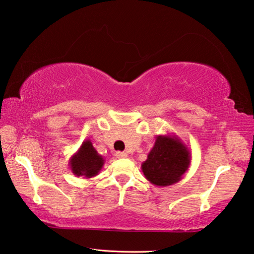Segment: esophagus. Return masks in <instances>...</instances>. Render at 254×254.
I'll return each mask as SVG.
<instances>
[{
    "label": "esophagus",
    "mask_w": 254,
    "mask_h": 254,
    "mask_svg": "<svg viewBox=\"0 0 254 254\" xmlns=\"http://www.w3.org/2000/svg\"><path fill=\"white\" fill-rule=\"evenodd\" d=\"M116 156H117V158H126L128 155L125 152H117L116 153Z\"/></svg>",
    "instance_id": "obj_1"
}]
</instances>
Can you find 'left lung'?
Wrapping results in <instances>:
<instances>
[{
    "label": "left lung",
    "instance_id": "left-lung-1",
    "mask_svg": "<svg viewBox=\"0 0 254 254\" xmlns=\"http://www.w3.org/2000/svg\"><path fill=\"white\" fill-rule=\"evenodd\" d=\"M190 155L180 137L176 135H158L154 147L141 164L146 180L155 186H170L182 180L190 165Z\"/></svg>",
    "mask_w": 254,
    "mask_h": 254
}]
</instances>
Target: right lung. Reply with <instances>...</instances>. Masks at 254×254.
Instances as JSON below:
<instances>
[{
  "mask_svg": "<svg viewBox=\"0 0 254 254\" xmlns=\"http://www.w3.org/2000/svg\"><path fill=\"white\" fill-rule=\"evenodd\" d=\"M105 164V159L98 154L90 139H86L80 148L71 156L69 166L75 176L91 179L98 175Z\"/></svg>",
  "mask_w": 254,
  "mask_h": 254,
  "instance_id": "1",
  "label": "right lung"
}]
</instances>
